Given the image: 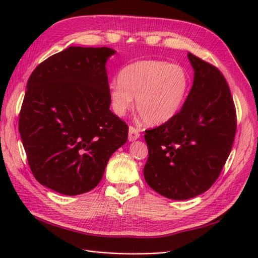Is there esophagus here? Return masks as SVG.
Returning <instances> with one entry per match:
<instances>
[{"label":"esophagus","mask_w":258,"mask_h":258,"mask_svg":"<svg viewBox=\"0 0 258 258\" xmlns=\"http://www.w3.org/2000/svg\"><path fill=\"white\" fill-rule=\"evenodd\" d=\"M140 136H141V135H140V132H139V130L137 128L132 127V126L129 127V135H128L129 141H135V140L140 138Z\"/></svg>","instance_id":"esophagus-1"}]
</instances>
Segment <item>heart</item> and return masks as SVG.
<instances>
[{
	"label": "heart",
	"mask_w": 258,
	"mask_h": 258,
	"mask_svg": "<svg viewBox=\"0 0 258 258\" xmlns=\"http://www.w3.org/2000/svg\"><path fill=\"white\" fill-rule=\"evenodd\" d=\"M189 75L178 64L139 60L124 67L118 82L110 85V100L117 116L134 106L146 123L159 126L177 115L189 90Z\"/></svg>",
	"instance_id": "b5f03b06"
}]
</instances>
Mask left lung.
Segmentation results:
<instances>
[{"label": "left lung", "instance_id": "1", "mask_svg": "<svg viewBox=\"0 0 258 258\" xmlns=\"http://www.w3.org/2000/svg\"><path fill=\"white\" fill-rule=\"evenodd\" d=\"M192 87L177 115L145 130L148 186L169 199L185 200L207 191L220 176L237 130L229 86L216 67L188 52Z\"/></svg>", "mask_w": 258, "mask_h": 258}]
</instances>
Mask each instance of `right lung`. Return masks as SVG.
Segmentation results:
<instances>
[{
  "label": "right lung",
  "instance_id": "obj_1",
  "mask_svg": "<svg viewBox=\"0 0 258 258\" xmlns=\"http://www.w3.org/2000/svg\"><path fill=\"white\" fill-rule=\"evenodd\" d=\"M115 50L71 46L30 75L19 132L36 181L67 196L100 183L128 126L110 111L105 63Z\"/></svg>",
  "mask_w": 258,
  "mask_h": 258
}]
</instances>
